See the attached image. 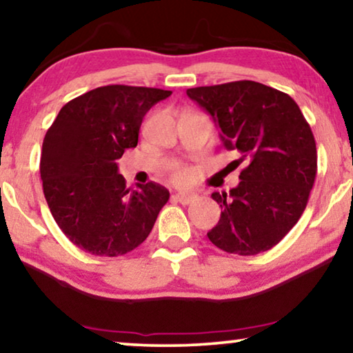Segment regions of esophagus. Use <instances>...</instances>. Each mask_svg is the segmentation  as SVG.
I'll list each match as a JSON object with an SVG mask.
<instances>
[{
  "label": "esophagus",
  "instance_id": "esophagus-1",
  "mask_svg": "<svg viewBox=\"0 0 353 353\" xmlns=\"http://www.w3.org/2000/svg\"><path fill=\"white\" fill-rule=\"evenodd\" d=\"M194 198H196V194H193V193H176L174 194V199L181 204H190Z\"/></svg>",
  "mask_w": 353,
  "mask_h": 353
}]
</instances>
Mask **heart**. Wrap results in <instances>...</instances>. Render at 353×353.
Returning a JSON list of instances; mask_svg holds the SVG:
<instances>
[{
	"label": "heart",
	"mask_w": 353,
	"mask_h": 353,
	"mask_svg": "<svg viewBox=\"0 0 353 353\" xmlns=\"http://www.w3.org/2000/svg\"><path fill=\"white\" fill-rule=\"evenodd\" d=\"M174 181L179 182V183H185L190 181V172H188L187 170H177L174 172Z\"/></svg>",
	"instance_id": "heart-1"
}]
</instances>
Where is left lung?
I'll use <instances>...</instances> for the list:
<instances>
[{"mask_svg": "<svg viewBox=\"0 0 353 353\" xmlns=\"http://www.w3.org/2000/svg\"><path fill=\"white\" fill-rule=\"evenodd\" d=\"M212 117L227 150H236L241 182L230 193L214 192L222 214L208 238L228 254L270 250L306 209L317 174L311 126L287 93L254 81L188 88Z\"/></svg>", "mask_w": 353, "mask_h": 353, "instance_id": "left-lung-1", "label": "left lung"}]
</instances>
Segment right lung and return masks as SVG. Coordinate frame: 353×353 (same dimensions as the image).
Listing matches in <instances>:
<instances>
[{
    "label": "right lung",
    "mask_w": 353,
    "mask_h": 353,
    "mask_svg": "<svg viewBox=\"0 0 353 353\" xmlns=\"http://www.w3.org/2000/svg\"><path fill=\"white\" fill-rule=\"evenodd\" d=\"M171 93L98 87L66 103L47 130L39 168L46 201L66 238L87 254L119 256L136 249L170 199L155 182L130 192L117 160L138 145L147 110Z\"/></svg>",
    "instance_id": "obj_1"
}]
</instances>
